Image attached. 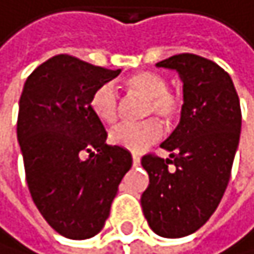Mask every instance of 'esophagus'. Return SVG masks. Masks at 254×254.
Returning <instances> with one entry per match:
<instances>
[{"mask_svg":"<svg viewBox=\"0 0 254 254\" xmlns=\"http://www.w3.org/2000/svg\"><path fill=\"white\" fill-rule=\"evenodd\" d=\"M132 165L138 166L140 165V156L138 154H132Z\"/></svg>","mask_w":254,"mask_h":254,"instance_id":"obj_1","label":"esophagus"}]
</instances>
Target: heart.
<instances>
[{"label":"heart","mask_w":254,"mask_h":254,"mask_svg":"<svg viewBox=\"0 0 254 254\" xmlns=\"http://www.w3.org/2000/svg\"><path fill=\"white\" fill-rule=\"evenodd\" d=\"M123 89L129 97L143 98L140 116L146 120L135 125L117 126L109 134V140L120 148L142 152L162 134V125L157 119L165 123H173L182 112L184 98L179 92L168 89L165 77L152 70H140L126 77ZM120 106V95L109 83L98 86L89 98L92 114L105 125H116L119 122Z\"/></svg>","instance_id":"heart-1"}]
</instances>
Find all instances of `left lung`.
<instances>
[{"label":"left lung","mask_w":254,"mask_h":254,"mask_svg":"<svg viewBox=\"0 0 254 254\" xmlns=\"http://www.w3.org/2000/svg\"><path fill=\"white\" fill-rule=\"evenodd\" d=\"M184 80L180 123L162 143L170 159L142 157L149 185L142 194L143 214L163 238L197 231L216 211L231 176L241 135V105L228 72L208 58L179 54L157 63Z\"/></svg>","instance_id":"8db88e82"}]
</instances>
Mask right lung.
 Wrapping results in <instances>:
<instances>
[{
    "mask_svg": "<svg viewBox=\"0 0 254 254\" xmlns=\"http://www.w3.org/2000/svg\"><path fill=\"white\" fill-rule=\"evenodd\" d=\"M120 74L60 54L24 83L16 135L33 203L57 233L88 239L103 228L132 159L106 145L108 132L89 108L92 92Z\"/></svg>",
    "mask_w": 254,
    "mask_h": 254,
    "instance_id": "add662e5",
    "label": "right lung"
}]
</instances>
